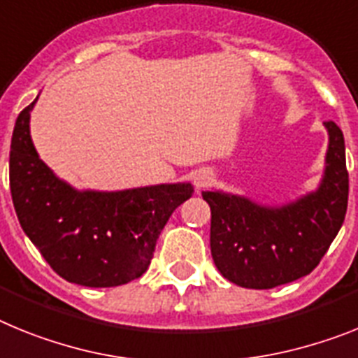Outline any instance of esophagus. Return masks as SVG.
Segmentation results:
<instances>
[{
    "mask_svg": "<svg viewBox=\"0 0 358 358\" xmlns=\"http://www.w3.org/2000/svg\"><path fill=\"white\" fill-rule=\"evenodd\" d=\"M210 180L213 178H210L209 171H198L196 176H194V187L196 189L207 187V185L210 183Z\"/></svg>",
    "mask_w": 358,
    "mask_h": 358,
    "instance_id": "34e87169",
    "label": "esophagus"
}]
</instances>
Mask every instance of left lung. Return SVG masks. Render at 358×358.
Returning a JSON list of instances; mask_svg holds the SVG:
<instances>
[{
	"label": "left lung",
	"instance_id": "obj_1",
	"mask_svg": "<svg viewBox=\"0 0 358 358\" xmlns=\"http://www.w3.org/2000/svg\"><path fill=\"white\" fill-rule=\"evenodd\" d=\"M328 149L319 187L282 205L205 191L210 207V254L223 278L243 288L287 285L308 275L343 227L348 209L344 135L324 122Z\"/></svg>",
	"mask_w": 358,
	"mask_h": 358
}]
</instances>
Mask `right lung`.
<instances>
[{"instance_id":"add662e5","label":"right lung","mask_w":358,"mask_h":358,"mask_svg":"<svg viewBox=\"0 0 358 358\" xmlns=\"http://www.w3.org/2000/svg\"><path fill=\"white\" fill-rule=\"evenodd\" d=\"M27 106L10 144V192L24 234L63 279L110 288L141 278L162 229L192 196L191 183H158L122 191H79L39 158Z\"/></svg>"}]
</instances>
